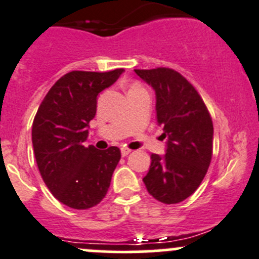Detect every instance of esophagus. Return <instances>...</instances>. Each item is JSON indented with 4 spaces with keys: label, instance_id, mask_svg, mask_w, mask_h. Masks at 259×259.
<instances>
[{
    "label": "esophagus",
    "instance_id": "obj_1",
    "mask_svg": "<svg viewBox=\"0 0 259 259\" xmlns=\"http://www.w3.org/2000/svg\"><path fill=\"white\" fill-rule=\"evenodd\" d=\"M130 152H132V150H130L129 148H121V155H122V157H126V155L129 154Z\"/></svg>",
    "mask_w": 259,
    "mask_h": 259
}]
</instances>
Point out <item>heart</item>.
I'll return each mask as SVG.
<instances>
[{
    "label": "heart",
    "mask_w": 259,
    "mask_h": 259,
    "mask_svg": "<svg viewBox=\"0 0 259 259\" xmlns=\"http://www.w3.org/2000/svg\"><path fill=\"white\" fill-rule=\"evenodd\" d=\"M142 89V86H140L139 83H133L132 86H130L129 91H135V90H140Z\"/></svg>",
    "instance_id": "1"
}]
</instances>
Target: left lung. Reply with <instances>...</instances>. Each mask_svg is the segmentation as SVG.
I'll list each match as a JSON object with an SVG mask.
<instances>
[{"label":"left lung","instance_id":"obj_1","mask_svg":"<svg viewBox=\"0 0 259 259\" xmlns=\"http://www.w3.org/2000/svg\"><path fill=\"white\" fill-rule=\"evenodd\" d=\"M155 92L157 124L167 138L165 155L152 154L143 182L163 204H178L204 180L212 157L214 126L195 87L169 68L134 69Z\"/></svg>","mask_w":259,"mask_h":259}]
</instances>
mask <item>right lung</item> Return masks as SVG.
I'll return each mask as SVG.
<instances>
[{
    "instance_id": "obj_1",
    "label": "right lung",
    "mask_w": 259,
    "mask_h": 259,
    "mask_svg": "<svg viewBox=\"0 0 259 259\" xmlns=\"http://www.w3.org/2000/svg\"><path fill=\"white\" fill-rule=\"evenodd\" d=\"M122 72H69L55 82L35 115L31 139L39 172L53 196L72 209L102 201L121 158L117 147L99 150L84 142L97 96Z\"/></svg>"
}]
</instances>
